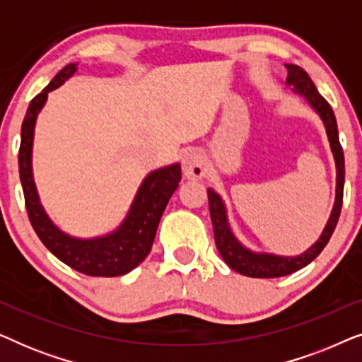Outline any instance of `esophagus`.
<instances>
[{
  "instance_id": "34e87169",
  "label": "esophagus",
  "mask_w": 362,
  "mask_h": 362,
  "mask_svg": "<svg viewBox=\"0 0 362 362\" xmlns=\"http://www.w3.org/2000/svg\"><path fill=\"white\" fill-rule=\"evenodd\" d=\"M182 175H185L187 180H201L202 176L206 175V163L204 156L199 150L196 148H189V150L185 151L182 155Z\"/></svg>"
}]
</instances>
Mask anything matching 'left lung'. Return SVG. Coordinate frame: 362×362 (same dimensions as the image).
I'll use <instances>...</instances> for the list:
<instances>
[{
  "label": "left lung",
  "instance_id": "8db88e82",
  "mask_svg": "<svg viewBox=\"0 0 362 362\" xmlns=\"http://www.w3.org/2000/svg\"><path fill=\"white\" fill-rule=\"evenodd\" d=\"M286 71H288V77H286V83L288 86H295L293 92L303 95L315 112L318 113L321 120L325 123L326 135H328L331 151H333L334 163H336V199L333 211L326 224L323 234L320 239L310 247L308 250L296 257H284V255H274V254H259V252H252L240 244L235 239L234 232H232L229 221H227V211L224 206V201L217 194L214 189H207V197H209V211H211V221L212 227H214V239L217 250L227 265L232 270L239 272V274L245 276H252V279H275V276L290 275L293 272L303 269L313 262L316 257L321 254L328 244L331 235H333L334 227L338 224L341 206H343V189H344V155L343 148L339 143L338 135V125H336V117L333 108L329 103L320 95L316 90L313 81H311L308 74L303 69L295 66V64H286Z\"/></svg>",
  "mask_w": 362,
  "mask_h": 362
}]
</instances>
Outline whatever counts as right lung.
<instances>
[{
	"mask_svg": "<svg viewBox=\"0 0 362 362\" xmlns=\"http://www.w3.org/2000/svg\"><path fill=\"white\" fill-rule=\"evenodd\" d=\"M76 71L77 64H69L62 71H59L49 86L33 98L24 117L18 163L26 211L33 229L36 230L42 244L71 269L90 276L125 275L140 265L150 254L163 211L181 181V165L176 163L151 171L141 182L127 217L118 226V229L110 234L93 237V239H77L59 229L49 219L39 202L36 185L33 180L31 153L34 125H36L37 113L47 100V93L62 86Z\"/></svg>",
	"mask_w": 362,
	"mask_h": 362,
	"instance_id": "obj_1",
	"label": "right lung"
}]
</instances>
